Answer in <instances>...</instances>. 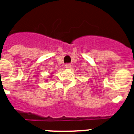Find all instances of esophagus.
Masks as SVG:
<instances>
[{"instance_id": "1", "label": "esophagus", "mask_w": 134, "mask_h": 134, "mask_svg": "<svg viewBox=\"0 0 134 134\" xmlns=\"http://www.w3.org/2000/svg\"><path fill=\"white\" fill-rule=\"evenodd\" d=\"M65 68H71V65L70 64H66L65 65Z\"/></svg>"}]
</instances>
